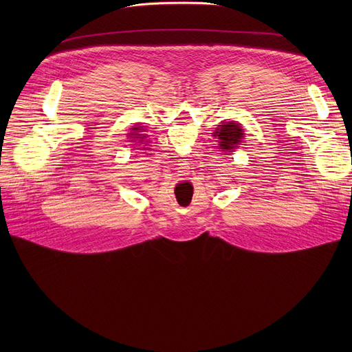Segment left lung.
<instances>
[{"label":"left lung","mask_w":352,"mask_h":352,"mask_svg":"<svg viewBox=\"0 0 352 352\" xmlns=\"http://www.w3.org/2000/svg\"><path fill=\"white\" fill-rule=\"evenodd\" d=\"M214 137H218L219 140L221 151H224L226 154H232L238 148V145L243 142L244 129L241 128V124H238L235 121H228L223 122V125H218Z\"/></svg>","instance_id":"8db88e82"}]
</instances>
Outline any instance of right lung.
Returning a JSON list of instances; mask_svg holds the SVG:
<instances>
[{"mask_svg":"<svg viewBox=\"0 0 352 352\" xmlns=\"http://www.w3.org/2000/svg\"><path fill=\"white\" fill-rule=\"evenodd\" d=\"M142 126H134V128H131V134H129V137L131 138H140V142H142L144 141V138L146 137L145 134H141V131H142Z\"/></svg>","mask_w":352,"mask_h":352,"instance_id":"obj_1","label":"right lung"}]
</instances>
